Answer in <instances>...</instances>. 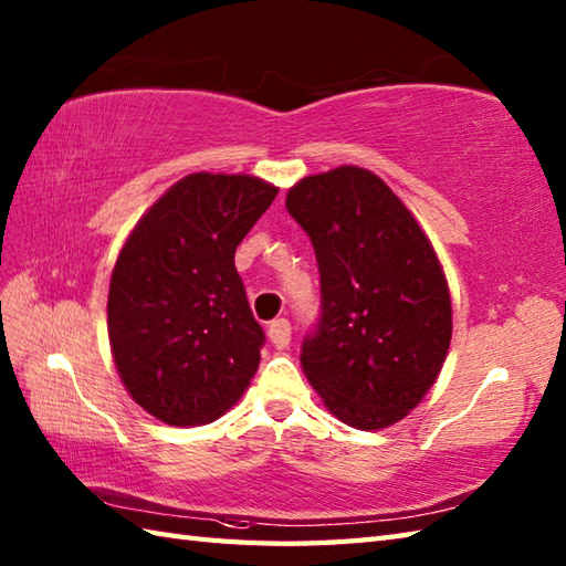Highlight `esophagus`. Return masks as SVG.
Returning <instances> with one entry per match:
<instances>
[{
    "label": "esophagus",
    "mask_w": 566,
    "mask_h": 566,
    "mask_svg": "<svg viewBox=\"0 0 566 566\" xmlns=\"http://www.w3.org/2000/svg\"><path fill=\"white\" fill-rule=\"evenodd\" d=\"M268 338H270V343L276 347V350H284V347L292 343V326H290V321H286V318L272 321L270 328H268Z\"/></svg>",
    "instance_id": "1"
}]
</instances>
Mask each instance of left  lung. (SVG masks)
Wrapping results in <instances>:
<instances>
[{
    "label": "left lung",
    "instance_id": "8db88e82",
    "mask_svg": "<svg viewBox=\"0 0 566 566\" xmlns=\"http://www.w3.org/2000/svg\"><path fill=\"white\" fill-rule=\"evenodd\" d=\"M286 211L316 250L321 318L302 367L328 411L359 430L408 416L436 384L452 338L450 290L423 228L375 172L304 177Z\"/></svg>",
    "mask_w": 566,
    "mask_h": 566
}]
</instances>
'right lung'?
<instances>
[{"instance_id":"obj_1","label":"right lung","mask_w":566,"mask_h":566,"mask_svg":"<svg viewBox=\"0 0 566 566\" xmlns=\"http://www.w3.org/2000/svg\"><path fill=\"white\" fill-rule=\"evenodd\" d=\"M276 191L250 175H187L118 252L106 304L114 365L167 426L211 423L255 377L264 333L233 258Z\"/></svg>"}]
</instances>
